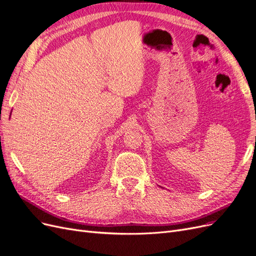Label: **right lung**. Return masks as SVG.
<instances>
[{"instance_id": "right-lung-1", "label": "right lung", "mask_w": 256, "mask_h": 256, "mask_svg": "<svg viewBox=\"0 0 256 256\" xmlns=\"http://www.w3.org/2000/svg\"><path fill=\"white\" fill-rule=\"evenodd\" d=\"M10 116H12V114H10Z\"/></svg>"}]
</instances>
